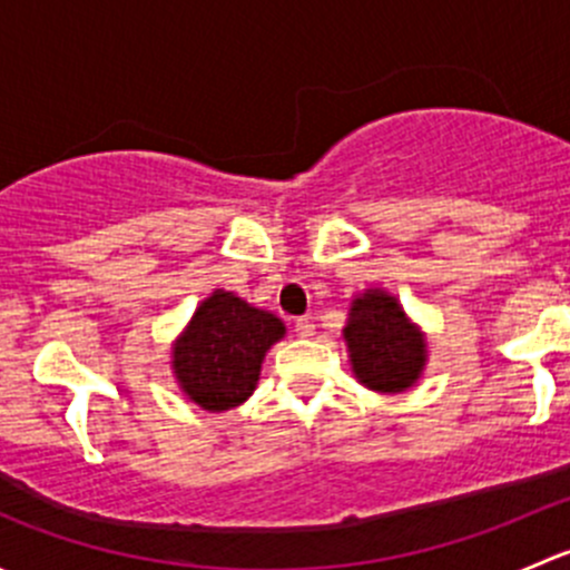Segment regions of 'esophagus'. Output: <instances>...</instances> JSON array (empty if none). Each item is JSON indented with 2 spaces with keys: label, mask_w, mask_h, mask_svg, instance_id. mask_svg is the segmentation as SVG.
<instances>
[{
  "label": "esophagus",
  "mask_w": 570,
  "mask_h": 570,
  "mask_svg": "<svg viewBox=\"0 0 570 570\" xmlns=\"http://www.w3.org/2000/svg\"><path fill=\"white\" fill-rule=\"evenodd\" d=\"M295 333L301 338H308V336H314V322H312V317H297L295 320Z\"/></svg>",
  "instance_id": "34e87169"
}]
</instances>
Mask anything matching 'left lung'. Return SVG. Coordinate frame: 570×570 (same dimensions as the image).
Segmentation results:
<instances>
[{
	"mask_svg": "<svg viewBox=\"0 0 570 570\" xmlns=\"http://www.w3.org/2000/svg\"><path fill=\"white\" fill-rule=\"evenodd\" d=\"M353 372L375 392H405L424 366V338L400 303L381 289L355 297L344 327Z\"/></svg>",
	"mask_w": 570,
	"mask_h": 570,
	"instance_id": "1",
	"label": "left lung"
}]
</instances>
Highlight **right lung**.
I'll return each instance as SVG.
<instances>
[{
    "instance_id": "add662e5",
    "label": "right lung",
    "mask_w": 570,
    "mask_h": 570,
    "mask_svg": "<svg viewBox=\"0 0 570 570\" xmlns=\"http://www.w3.org/2000/svg\"><path fill=\"white\" fill-rule=\"evenodd\" d=\"M284 336V322L248 306L232 292L206 297L174 350L184 394L204 411H228L253 394L269 344Z\"/></svg>"
}]
</instances>
